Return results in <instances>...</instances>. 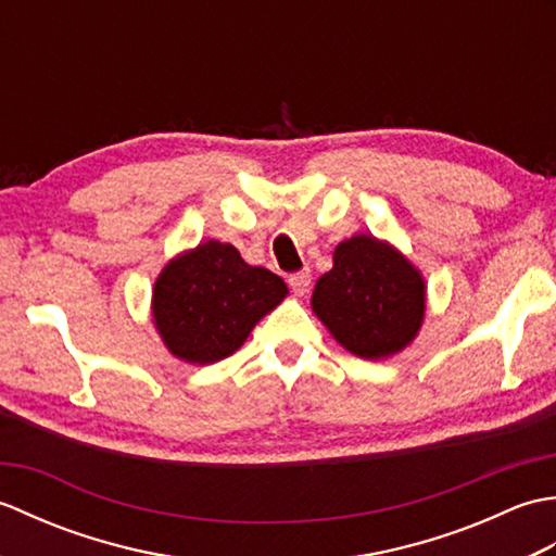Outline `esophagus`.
I'll return each instance as SVG.
<instances>
[{"label":"esophagus","mask_w":556,"mask_h":556,"mask_svg":"<svg viewBox=\"0 0 556 556\" xmlns=\"http://www.w3.org/2000/svg\"><path fill=\"white\" fill-rule=\"evenodd\" d=\"M311 269H303V271H293V275L289 277V285H291V289H293V293H296V296H305V293H308V289H311Z\"/></svg>","instance_id":"esophagus-1"}]
</instances>
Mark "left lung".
Instances as JSON below:
<instances>
[{
	"label": "left lung",
	"instance_id": "8db88e82",
	"mask_svg": "<svg viewBox=\"0 0 556 556\" xmlns=\"http://www.w3.org/2000/svg\"><path fill=\"white\" fill-rule=\"evenodd\" d=\"M313 313L341 346L380 361L404 351L425 317L420 271L372 233H356L334 251V267L317 279Z\"/></svg>",
	"mask_w": 556,
	"mask_h": 556
}]
</instances>
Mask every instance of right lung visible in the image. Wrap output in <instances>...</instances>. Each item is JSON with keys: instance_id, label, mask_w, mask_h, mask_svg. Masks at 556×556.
Segmentation results:
<instances>
[{"instance_id": "obj_1", "label": "right lung", "mask_w": 556, "mask_h": 556, "mask_svg": "<svg viewBox=\"0 0 556 556\" xmlns=\"http://www.w3.org/2000/svg\"><path fill=\"white\" fill-rule=\"evenodd\" d=\"M287 293L285 279L248 265L231 243L207 241L160 271L152 317L172 356L207 365L241 349Z\"/></svg>"}]
</instances>
